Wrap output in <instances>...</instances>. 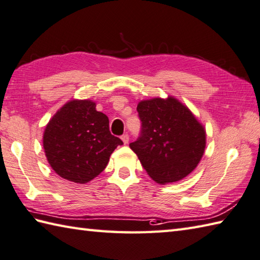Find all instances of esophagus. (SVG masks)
<instances>
[{"label":"esophagus","instance_id":"34e87169","mask_svg":"<svg viewBox=\"0 0 260 260\" xmlns=\"http://www.w3.org/2000/svg\"><path fill=\"white\" fill-rule=\"evenodd\" d=\"M121 139H122V141H123V144L124 145H126V144H128V142H129V136L128 135H122V136H121Z\"/></svg>","mask_w":260,"mask_h":260}]
</instances>
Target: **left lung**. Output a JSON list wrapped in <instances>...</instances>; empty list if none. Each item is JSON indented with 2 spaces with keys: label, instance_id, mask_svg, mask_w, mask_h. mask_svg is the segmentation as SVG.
<instances>
[{
  "label": "left lung",
  "instance_id": "obj_1",
  "mask_svg": "<svg viewBox=\"0 0 260 260\" xmlns=\"http://www.w3.org/2000/svg\"><path fill=\"white\" fill-rule=\"evenodd\" d=\"M138 139L129 145L142 167L159 184L181 181L198 166L205 149V130L192 112L169 96L141 101Z\"/></svg>",
  "mask_w": 260,
  "mask_h": 260
}]
</instances>
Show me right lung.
Segmentation results:
<instances>
[{"instance_id": "obj_1", "label": "right lung", "mask_w": 260, "mask_h": 260, "mask_svg": "<svg viewBox=\"0 0 260 260\" xmlns=\"http://www.w3.org/2000/svg\"><path fill=\"white\" fill-rule=\"evenodd\" d=\"M92 101L66 103L47 124L44 134L46 157L60 177L84 184L107 167L120 138L110 132L109 118L95 110Z\"/></svg>"}]
</instances>
